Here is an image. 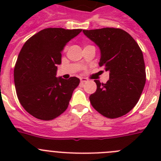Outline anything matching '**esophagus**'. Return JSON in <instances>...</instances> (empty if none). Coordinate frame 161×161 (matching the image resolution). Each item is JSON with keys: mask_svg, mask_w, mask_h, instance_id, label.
<instances>
[{"mask_svg": "<svg viewBox=\"0 0 161 161\" xmlns=\"http://www.w3.org/2000/svg\"><path fill=\"white\" fill-rule=\"evenodd\" d=\"M88 81V79H86V78H84V77H81L80 78V83H86V82Z\"/></svg>", "mask_w": 161, "mask_h": 161, "instance_id": "1", "label": "esophagus"}]
</instances>
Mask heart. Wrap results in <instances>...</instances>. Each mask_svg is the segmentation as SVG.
Listing matches in <instances>:
<instances>
[{"instance_id":"obj_1","label":"heart","mask_w":161,"mask_h":161,"mask_svg":"<svg viewBox=\"0 0 161 161\" xmlns=\"http://www.w3.org/2000/svg\"><path fill=\"white\" fill-rule=\"evenodd\" d=\"M65 50H66V48H65Z\"/></svg>"}]
</instances>
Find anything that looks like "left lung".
Here are the masks:
<instances>
[{
    "instance_id": "8db88e82",
    "label": "left lung",
    "mask_w": 161,
    "mask_h": 161,
    "mask_svg": "<svg viewBox=\"0 0 161 161\" xmlns=\"http://www.w3.org/2000/svg\"><path fill=\"white\" fill-rule=\"evenodd\" d=\"M83 32L100 48L99 66L109 72L106 84L94 80L97 90L89 96L91 105L109 119L123 116L135 107L144 88L143 52L136 40L122 29L106 27Z\"/></svg>"
}]
</instances>
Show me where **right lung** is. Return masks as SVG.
<instances>
[{
    "label": "right lung",
    "mask_w": 161,
    "mask_h": 161,
    "mask_svg": "<svg viewBox=\"0 0 161 161\" xmlns=\"http://www.w3.org/2000/svg\"><path fill=\"white\" fill-rule=\"evenodd\" d=\"M81 31L47 28L22 47L14 68V85L21 105L36 119L52 120L68 108L80 79L56 77L57 65L67 42Z\"/></svg>",
    "instance_id": "add662e5"
}]
</instances>
